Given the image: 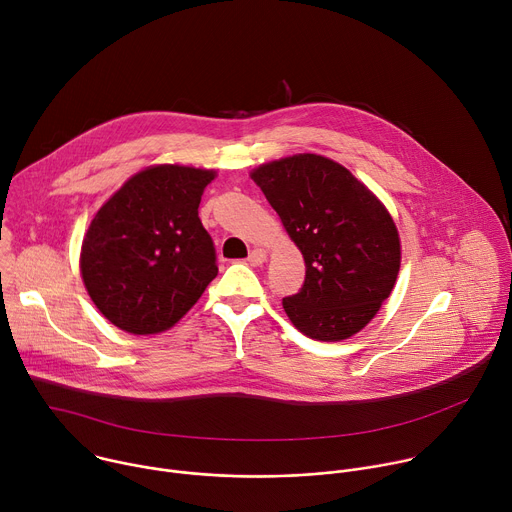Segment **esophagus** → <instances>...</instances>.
<instances>
[{
	"label": "esophagus",
	"instance_id": "esophagus-1",
	"mask_svg": "<svg viewBox=\"0 0 512 512\" xmlns=\"http://www.w3.org/2000/svg\"><path fill=\"white\" fill-rule=\"evenodd\" d=\"M247 261H249L251 265H263V263L267 261V251H265V249H253V251L249 253Z\"/></svg>",
	"mask_w": 512,
	"mask_h": 512
}]
</instances>
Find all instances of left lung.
Segmentation results:
<instances>
[{"label":"left lung","mask_w":512,"mask_h":512,"mask_svg":"<svg viewBox=\"0 0 512 512\" xmlns=\"http://www.w3.org/2000/svg\"><path fill=\"white\" fill-rule=\"evenodd\" d=\"M306 263L300 294L283 310L302 334L340 342L367 326L391 296L401 239L387 206L342 164L296 154L251 172Z\"/></svg>","instance_id":"obj_1"}]
</instances>
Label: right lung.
<instances>
[{
  "label": "right lung",
  "instance_id": "right-lung-1",
  "mask_svg": "<svg viewBox=\"0 0 512 512\" xmlns=\"http://www.w3.org/2000/svg\"><path fill=\"white\" fill-rule=\"evenodd\" d=\"M214 170L156 164L133 174L93 216L81 275L97 310L119 330H170L216 277L212 239L198 218Z\"/></svg>",
  "mask_w": 512,
  "mask_h": 512
}]
</instances>
